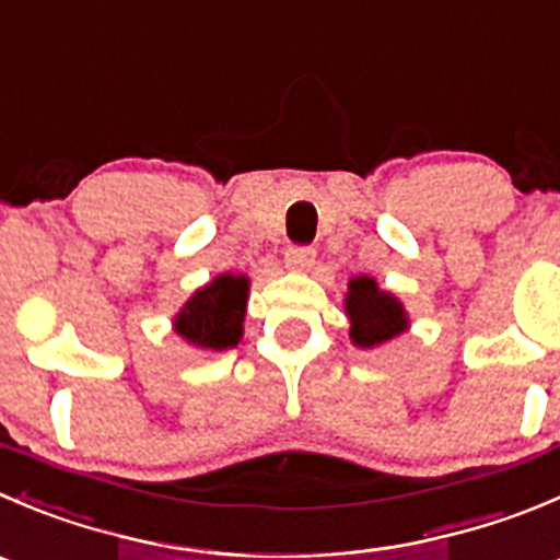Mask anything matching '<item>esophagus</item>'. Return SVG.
<instances>
[{
  "mask_svg": "<svg viewBox=\"0 0 560 560\" xmlns=\"http://www.w3.org/2000/svg\"><path fill=\"white\" fill-rule=\"evenodd\" d=\"M314 259H317V252L312 246H290L284 252L287 268L292 270H308L314 265Z\"/></svg>",
  "mask_w": 560,
  "mask_h": 560,
  "instance_id": "esophagus-1",
  "label": "esophagus"
}]
</instances>
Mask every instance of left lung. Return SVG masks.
<instances>
[{"label":"left lung","instance_id":"1","mask_svg":"<svg viewBox=\"0 0 560 560\" xmlns=\"http://www.w3.org/2000/svg\"><path fill=\"white\" fill-rule=\"evenodd\" d=\"M347 287L345 312L350 317L352 345L372 350L405 334L410 325L405 306L390 292L380 290L372 276H355Z\"/></svg>","mask_w":560,"mask_h":560}]
</instances>
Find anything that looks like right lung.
<instances>
[{
	"label": "right lung",
	"instance_id": "1",
	"mask_svg": "<svg viewBox=\"0 0 560 560\" xmlns=\"http://www.w3.org/2000/svg\"><path fill=\"white\" fill-rule=\"evenodd\" d=\"M248 279L221 273L210 284L194 292L177 312L175 330L199 350H230L241 341L246 319Z\"/></svg>",
	"mask_w": 560,
	"mask_h": 560
}]
</instances>
